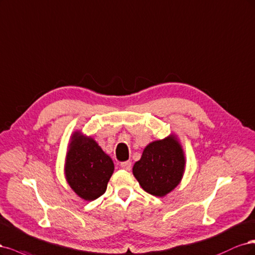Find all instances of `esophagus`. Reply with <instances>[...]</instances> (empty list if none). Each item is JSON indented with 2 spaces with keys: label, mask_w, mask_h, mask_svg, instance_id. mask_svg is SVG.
I'll return each mask as SVG.
<instances>
[{
  "label": "esophagus",
  "mask_w": 255,
  "mask_h": 255,
  "mask_svg": "<svg viewBox=\"0 0 255 255\" xmlns=\"http://www.w3.org/2000/svg\"><path fill=\"white\" fill-rule=\"evenodd\" d=\"M120 166H121V168L125 169V170H130L131 166H132V164H131L130 161H126V162H122L120 164Z\"/></svg>",
  "instance_id": "obj_1"
}]
</instances>
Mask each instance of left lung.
<instances>
[{
  "label": "left lung",
  "instance_id": "8db88e82",
  "mask_svg": "<svg viewBox=\"0 0 255 255\" xmlns=\"http://www.w3.org/2000/svg\"><path fill=\"white\" fill-rule=\"evenodd\" d=\"M184 165L181 145L171 135L147 145L132 171L145 192L163 197L181 181Z\"/></svg>",
  "mask_w": 255,
  "mask_h": 255
}]
</instances>
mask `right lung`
Segmentation results:
<instances>
[{"mask_svg":"<svg viewBox=\"0 0 255 255\" xmlns=\"http://www.w3.org/2000/svg\"><path fill=\"white\" fill-rule=\"evenodd\" d=\"M113 170L111 158L92 137L74 133L65 160V177L80 198L92 201L101 197Z\"/></svg>","mask_w":255,"mask_h":255,"instance_id":"1","label":"right lung"}]
</instances>
